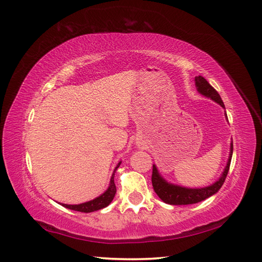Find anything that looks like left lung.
<instances>
[{
    "label": "left lung",
    "instance_id": "obj_1",
    "mask_svg": "<svg viewBox=\"0 0 262 262\" xmlns=\"http://www.w3.org/2000/svg\"><path fill=\"white\" fill-rule=\"evenodd\" d=\"M194 85H196L197 91L204 96L205 98H208L213 100L214 102L219 103L222 108L225 109L224 102L222 101V98L215 89L211 86L207 80L203 76H196L194 77ZM225 118L227 120V116L225 113ZM233 154V141H231L230 145V154L229 159H227V163L224 168V171L222 172L221 177L215 182L211 183L209 186H206L203 188H188L180 185H176V183L169 182L165 178L162 177L160 173L157 165L153 164V172H152V185L154 188V191L157 192L159 198L169 205H191L196 204L203 200L213 196L217 191L220 190L223 186L225 181V178L229 173L231 160Z\"/></svg>",
    "mask_w": 262,
    "mask_h": 262
}]
</instances>
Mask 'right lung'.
I'll return each instance as SVG.
<instances>
[{"mask_svg": "<svg viewBox=\"0 0 262 262\" xmlns=\"http://www.w3.org/2000/svg\"><path fill=\"white\" fill-rule=\"evenodd\" d=\"M121 163L120 162L116 165V168L113 172V174H111L110 178V182H109V186L107 188V190H105L103 193L100 194V196L96 197L92 200H89V202L85 203H82V204H77V205H68V204H60L65 208H69L72 210H76V211H82V213H92V211H96L99 209H102L104 207H107V206L113 202V199L116 194V186H115V180H114V177L117 169L119 168V165Z\"/></svg>", "mask_w": 262, "mask_h": 262, "instance_id": "obj_1", "label": "right lung"}]
</instances>
